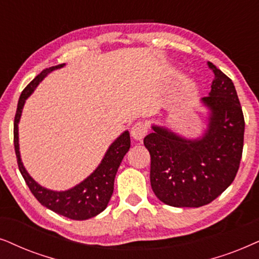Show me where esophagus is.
Returning a JSON list of instances; mask_svg holds the SVG:
<instances>
[{
	"label": "esophagus",
	"mask_w": 259,
	"mask_h": 259,
	"mask_svg": "<svg viewBox=\"0 0 259 259\" xmlns=\"http://www.w3.org/2000/svg\"><path fill=\"white\" fill-rule=\"evenodd\" d=\"M147 133H148V125L143 122L136 123L135 125L132 127V136L133 139L136 141H142L144 139V136L147 135Z\"/></svg>",
	"instance_id": "esophagus-1"
}]
</instances>
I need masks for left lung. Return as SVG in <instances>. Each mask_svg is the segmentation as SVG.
<instances>
[{
  "label": "left lung",
  "mask_w": 259,
  "mask_h": 259,
  "mask_svg": "<svg viewBox=\"0 0 259 259\" xmlns=\"http://www.w3.org/2000/svg\"><path fill=\"white\" fill-rule=\"evenodd\" d=\"M214 73L211 92L200 99L205 129L186 137L151 124L143 143L150 153V185L160 201L173 207H200L222 194L236 178L244 143V116L231 79L207 61Z\"/></svg>",
  "instance_id": "left-lung-1"
}]
</instances>
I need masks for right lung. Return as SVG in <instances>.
I'll list each match as a JSON object with an SVG mask.
<instances>
[{
    "label": "right lung",
    "instance_id": "1",
    "mask_svg": "<svg viewBox=\"0 0 259 259\" xmlns=\"http://www.w3.org/2000/svg\"><path fill=\"white\" fill-rule=\"evenodd\" d=\"M65 65L66 64L44 70L22 91L19 103H17L15 120H14V146H15V154L20 173L25 179L27 186L37 199V201L46 208L66 217V218L73 220H88L98 215L108 207L113 193V182H115L117 170L122 163L123 157L130 149V135L127 130L123 132L110 144L101 163L89 177H86L84 180L73 187L65 189V191H53V189L46 188L37 184L27 171L21 160V154H20L19 123L21 119L26 101L35 91L37 85L51 72L63 68Z\"/></svg>",
    "mask_w": 259,
    "mask_h": 259
}]
</instances>
